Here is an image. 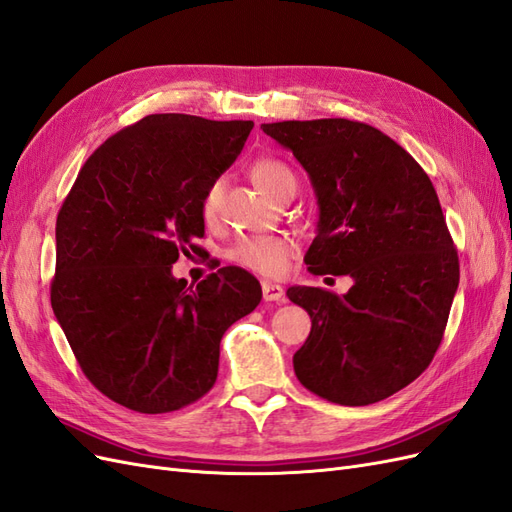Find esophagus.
<instances>
[{"instance_id":"obj_1","label":"esophagus","mask_w":512,"mask_h":512,"mask_svg":"<svg viewBox=\"0 0 512 512\" xmlns=\"http://www.w3.org/2000/svg\"><path fill=\"white\" fill-rule=\"evenodd\" d=\"M262 297L269 303H280L284 301V288L280 284H271V282H262Z\"/></svg>"}]
</instances>
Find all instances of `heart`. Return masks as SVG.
Masks as SVG:
<instances>
[{
	"label": "heart",
	"instance_id": "heart-1",
	"mask_svg": "<svg viewBox=\"0 0 512 512\" xmlns=\"http://www.w3.org/2000/svg\"><path fill=\"white\" fill-rule=\"evenodd\" d=\"M252 179L273 200L280 198L292 185L297 188V179H294L292 170L282 160L275 158H258L252 164ZM224 190V177H215L207 185L203 198H200V215H203L207 226L218 224L220 220ZM297 250V241L288 235H258L239 239L228 250V258L247 271L277 277L286 271L290 258L297 254Z\"/></svg>",
	"mask_w": 512,
	"mask_h": 512
}]
</instances>
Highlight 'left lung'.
Segmentation results:
<instances>
[{
    "instance_id": "8db88e82",
    "label": "left lung",
    "mask_w": 512,
    "mask_h": 512,
    "mask_svg": "<svg viewBox=\"0 0 512 512\" xmlns=\"http://www.w3.org/2000/svg\"><path fill=\"white\" fill-rule=\"evenodd\" d=\"M262 132L292 151L314 185L320 220L309 271L354 280L344 297L288 288L312 318L294 374L333 404H376L429 367L459 286L438 194L410 153L367 123L277 121Z\"/></svg>"
}]
</instances>
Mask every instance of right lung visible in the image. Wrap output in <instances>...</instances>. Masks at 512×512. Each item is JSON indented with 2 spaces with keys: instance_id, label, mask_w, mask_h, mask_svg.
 <instances>
[{
  "instance_id": "right-lung-1",
  "label": "right lung",
  "mask_w": 512,
  "mask_h": 512,
  "mask_svg": "<svg viewBox=\"0 0 512 512\" xmlns=\"http://www.w3.org/2000/svg\"><path fill=\"white\" fill-rule=\"evenodd\" d=\"M252 128L147 115L91 153L59 209L53 312L83 374L115 404L143 414L194 404L218 378L226 329L262 299L239 267L196 286L170 271L200 250V198Z\"/></svg>"
}]
</instances>
